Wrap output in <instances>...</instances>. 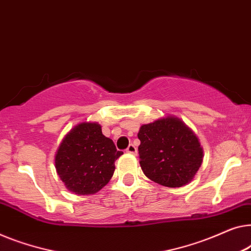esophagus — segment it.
<instances>
[{
	"instance_id": "esophagus-1",
	"label": "esophagus",
	"mask_w": 251,
	"mask_h": 251,
	"mask_svg": "<svg viewBox=\"0 0 251 251\" xmlns=\"http://www.w3.org/2000/svg\"><path fill=\"white\" fill-rule=\"evenodd\" d=\"M126 152H130V154H136L137 152V147L134 146L133 144H130L128 148H126Z\"/></svg>"
}]
</instances>
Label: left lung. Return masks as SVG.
I'll return each instance as SVG.
<instances>
[{
	"label": "left lung",
	"mask_w": 251,
	"mask_h": 251,
	"mask_svg": "<svg viewBox=\"0 0 251 251\" xmlns=\"http://www.w3.org/2000/svg\"><path fill=\"white\" fill-rule=\"evenodd\" d=\"M140 166L147 177L170 188L194 179L202 162L198 138L179 119L168 117L140 126Z\"/></svg>",
	"instance_id": "left-lung-1"
}]
</instances>
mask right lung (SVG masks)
<instances>
[{"instance_id":"1","label":"right lung","mask_w":251,"mask_h":251,"mask_svg":"<svg viewBox=\"0 0 251 251\" xmlns=\"http://www.w3.org/2000/svg\"><path fill=\"white\" fill-rule=\"evenodd\" d=\"M123 154L97 123L83 122L65 136L55 156L57 174L77 195L100 191L113 176L114 162Z\"/></svg>"}]
</instances>
